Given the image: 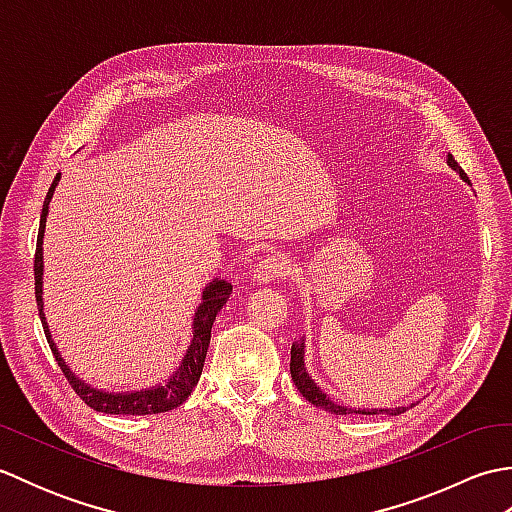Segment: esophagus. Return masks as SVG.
<instances>
[{
  "mask_svg": "<svg viewBox=\"0 0 512 512\" xmlns=\"http://www.w3.org/2000/svg\"><path fill=\"white\" fill-rule=\"evenodd\" d=\"M286 273H288V262H286V257H266V259H262V262H259L257 266H255V270H253V281L255 284H273V281H277V279H281V277H286Z\"/></svg>",
  "mask_w": 512,
  "mask_h": 512,
  "instance_id": "esophagus-1",
  "label": "esophagus"
}]
</instances>
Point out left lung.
Here are the masks:
<instances>
[{
  "instance_id": "left-lung-1",
  "label": "left lung",
  "mask_w": 512,
  "mask_h": 512,
  "mask_svg": "<svg viewBox=\"0 0 512 512\" xmlns=\"http://www.w3.org/2000/svg\"><path fill=\"white\" fill-rule=\"evenodd\" d=\"M449 167L453 171L460 173V178L464 182L466 180V173L462 171V167L455 162L453 156H449ZM306 336H301L299 341L292 343V350H290V374H292V380H295L297 389L301 391V396L306 398L308 402H312L314 407H321L323 411H330L334 413V416H354V413H358V416H378V413H385V416H398V413H405L409 407H347V405H341V402H336L334 398H330L325 391L314 383V378L308 374L306 369ZM411 405H416V402H411Z\"/></svg>"
}]
</instances>
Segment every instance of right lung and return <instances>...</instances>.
Returning <instances> with one entry per match:
<instances>
[{
	"label": "right lung",
	"mask_w": 512,
	"mask_h": 512,
	"mask_svg": "<svg viewBox=\"0 0 512 512\" xmlns=\"http://www.w3.org/2000/svg\"><path fill=\"white\" fill-rule=\"evenodd\" d=\"M61 180V173H57V178L52 180L46 202H43L41 209V222H39V235H37V253H35V297H37V308H39V317L43 332H46V339L50 343V350L54 354V361L59 363L61 372L68 378V383L72 389L79 394V398L85 400V405L92 407L94 411L101 413H110V416H149V413H165L180 407L184 400L191 396L193 387L198 385L202 367H204V358L206 350H209L211 343V328L213 321L217 317V312L224 308V303L228 301V295H231L233 286L228 284L226 279H213L202 290V299L195 308L193 314V323H191V343L184 352L180 365L176 367L165 383H156L145 389H132V391H105L99 387H92L90 383H85L83 378L76 376L70 365L65 363V358L61 356L57 343H54L46 314H43V233H46V220H48V209H50V200L54 195V189Z\"/></svg>",
	"instance_id": "obj_1"
}]
</instances>
